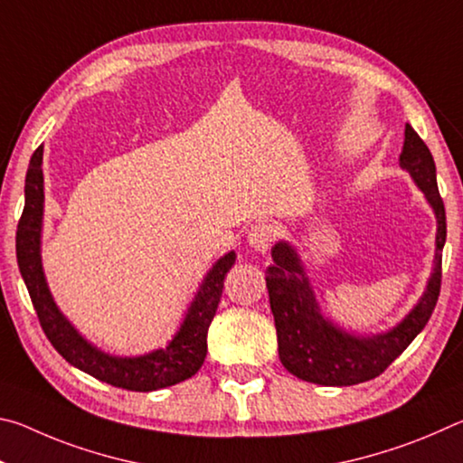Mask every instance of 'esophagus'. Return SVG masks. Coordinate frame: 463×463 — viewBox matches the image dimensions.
<instances>
[{
    "instance_id": "obj_1",
    "label": "esophagus",
    "mask_w": 463,
    "mask_h": 463,
    "mask_svg": "<svg viewBox=\"0 0 463 463\" xmlns=\"http://www.w3.org/2000/svg\"><path fill=\"white\" fill-rule=\"evenodd\" d=\"M278 237V226L273 222H257L250 226V231L247 234L249 245L255 250H268L273 242H276Z\"/></svg>"
}]
</instances>
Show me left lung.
I'll use <instances>...</instances> for the list:
<instances>
[{"label":"left lung","mask_w":463,"mask_h":463,"mask_svg":"<svg viewBox=\"0 0 463 463\" xmlns=\"http://www.w3.org/2000/svg\"><path fill=\"white\" fill-rule=\"evenodd\" d=\"M401 165L425 192L437 216L435 269L427 292L401 325L386 335L359 339L320 317L300 260L288 242L271 249L273 265L265 271L269 304L276 320L279 359L289 373L320 386H354L378 378L414 341L437 307L441 292V250L448 237L445 206L437 187L435 161L411 124L404 127Z\"/></svg>","instance_id":"8db88e82"}]
</instances>
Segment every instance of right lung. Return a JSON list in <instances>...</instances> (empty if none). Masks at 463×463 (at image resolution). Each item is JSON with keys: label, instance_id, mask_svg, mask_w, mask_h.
I'll list each match as a JSON object with an SVG mask.
<instances>
[{"label": "right lung", "instance_id": "right-lung-1", "mask_svg": "<svg viewBox=\"0 0 463 463\" xmlns=\"http://www.w3.org/2000/svg\"><path fill=\"white\" fill-rule=\"evenodd\" d=\"M43 146H38L26 174V203L20 216L18 232H15V257L30 300L41 320L46 339L69 364L80 367L81 372L93 375L116 388L132 392H151L174 386L184 382L200 370L206 359V335L208 326L216 315L221 302L224 278L234 265V253L224 255L200 288L192 302L187 317L179 333L165 349L155 351L143 357H109L83 339L75 328L67 323L54 307L49 288H46L41 265V224H43Z\"/></svg>", "mask_w": 463, "mask_h": 463}]
</instances>
